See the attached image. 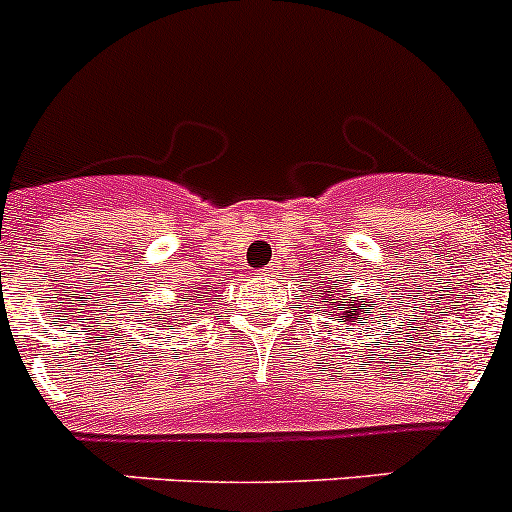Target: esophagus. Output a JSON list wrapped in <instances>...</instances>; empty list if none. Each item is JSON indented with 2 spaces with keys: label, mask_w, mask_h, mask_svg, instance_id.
Wrapping results in <instances>:
<instances>
[{
  "label": "esophagus",
  "mask_w": 512,
  "mask_h": 512,
  "mask_svg": "<svg viewBox=\"0 0 512 512\" xmlns=\"http://www.w3.org/2000/svg\"><path fill=\"white\" fill-rule=\"evenodd\" d=\"M265 272H267V275H272V272H275V270H272V267H267V270H265Z\"/></svg>",
  "instance_id": "1"
}]
</instances>
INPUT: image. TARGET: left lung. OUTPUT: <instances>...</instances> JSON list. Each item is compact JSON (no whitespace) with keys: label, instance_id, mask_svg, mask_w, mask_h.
<instances>
[{"label":"left lung","instance_id":"8db88e82","mask_svg":"<svg viewBox=\"0 0 512 512\" xmlns=\"http://www.w3.org/2000/svg\"><path fill=\"white\" fill-rule=\"evenodd\" d=\"M327 292H337V295H340V297H337V302H332V310H335V315L340 317L342 325H347V327H350V330H355L357 322L365 320V312L372 310V305H367L365 297H360V300H357V297H355V300H352V305H345L340 312H337V305H340V302H342V297H347V295H350V292H345V290H342V287H332L330 285V290H320L322 302H327L325 297H332V295H327ZM335 315H332V317H335Z\"/></svg>","mask_w":512,"mask_h":512}]
</instances>
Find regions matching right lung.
I'll return each instance as SVG.
<instances>
[{"label": "right lung", "mask_w": 512, "mask_h": 512, "mask_svg": "<svg viewBox=\"0 0 512 512\" xmlns=\"http://www.w3.org/2000/svg\"><path fill=\"white\" fill-rule=\"evenodd\" d=\"M195 290H197V287H195ZM192 297H195V295H187V297H182V300L190 302V305H192ZM190 305H180V307H190ZM170 310H172L170 315H160V317H157V327H162V330H172V332H175V330H180V327H182V322L175 320V317H185V315H182L180 310H175V307H172V305H170ZM175 321L178 322L177 326L174 325Z\"/></svg>", "instance_id": "obj_1"}]
</instances>
